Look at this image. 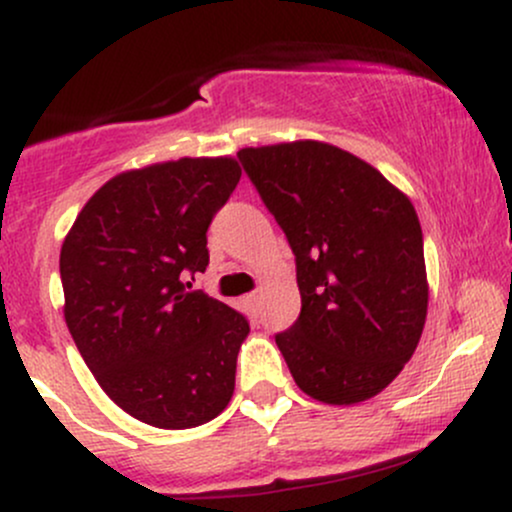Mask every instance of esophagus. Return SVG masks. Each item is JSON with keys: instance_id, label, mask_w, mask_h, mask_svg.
Masks as SVG:
<instances>
[{"instance_id": "34e87169", "label": "esophagus", "mask_w": 512, "mask_h": 512, "mask_svg": "<svg viewBox=\"0 0 512 512\" xmlns=\"http://www.w3.org/2000/svg\"><path fill=\"white\" fill-rule=\"evenodd\" d=\"M243 303L248 305V308L255 310L257 305H260V293H248V296H243Z\"/></svg>"}]
</instances>
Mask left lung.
I'll list each match as a JSON object with an SVG mask.
<instances>
[{
  "instance_id": "8db88e82",
  "label": "left lung",
  "mask_w": 512,
  "mask_h": 512,
  "mask_svg": "<svg viewBox=\"0 0 512 512\" xmlns=\"http://www.w3.org/2000/svg\"><path fill=\"white\" fill-rule=\"evenodd\" d=\"M296 255L301 315L276 346L325 404L383 392L416 351L428 313L414 204L349 151L315 139L238 151Z\"/></svg>"
}]
</instances>
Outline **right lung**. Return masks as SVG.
Instances as JSON below:
<instances>
[{
  "label": "right lung",
  "instance_id": "1",
  "mask_svg": "<svg viewBox=\"0 0 512 512\" xmlns=\"http://www.w3.org/2000/svg\"><path fill=\"white\" fill-rule=\"evenodd\" d=\"M240 173L231 156L117 173L62 243L64 320L76 349L105 395L149 426L207 424L236 390L248 320L185 291V279L207 269V228Z\"/></svg>",
  "mask_w": 512,
  "mask_h": 512
}]
</instances>
